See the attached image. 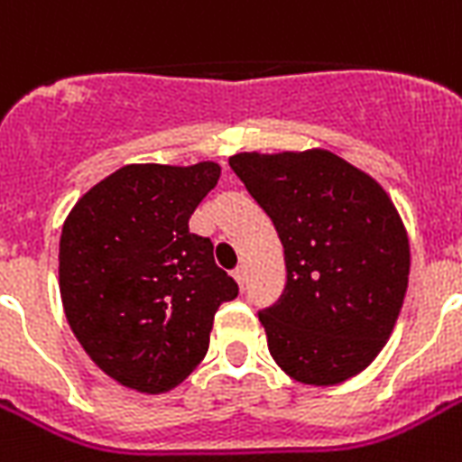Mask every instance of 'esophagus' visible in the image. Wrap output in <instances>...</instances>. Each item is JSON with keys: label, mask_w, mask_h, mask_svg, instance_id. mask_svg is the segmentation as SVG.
<instances>
[{"label": "esophagus", "mask_w": 462, "mask_h": 462, "mask_svg": "<svg viewBox=\"0 0 462 462\" xmlns=\"http://www.w3.org/2000/svg\"><path fill=\"white\" fill-rule=\"evenodd\" d=\"M232 278L237 281L239 288H245V282H246V266H237L235 271H232Z\"/></svg>", "instance_id": "esophagus-1"}]
</instances>
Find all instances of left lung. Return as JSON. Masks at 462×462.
<instances>
[{"label":"left lung","mask_w":462,"mask_h":462,"mask_svg":"<svg viewBox=\"0 0 462 462\" xmlns=\"http://www.w3.org/2000/svg\"><path fill=\"white\" fill-rule=\"evenodd\" d=\"M230 167L285 249V290L259 311L268 350L309 386L352 379L386 345L408 290L410 242L393 201L328 151L237 153Z\"/></svg>","instance_id":"obj_1"}]
</instances>
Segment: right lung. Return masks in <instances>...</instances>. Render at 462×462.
I'll return each instance as SVG.
<instances>
[{
	"instance_id": "1",
	"label": "right lung",
	"mask_w": 462,
	"mask_h": 462,
	"mask_svg": "<svg viewBox=\"0 0 462 462\" xmlns=\"http://www.w3.org/2000/svg\"><path fill=\"white\" fill-rule=\"evenodd\" d=\"M220 165H125L79 199L60 239L67 321L107 376L165 393L208 352L213 316L237 282L189 217Z\"/></svg>"
}]
</instances>
